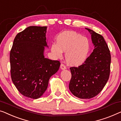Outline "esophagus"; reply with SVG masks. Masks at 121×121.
I'll use <instances>...</instances> for the list:
<instances>
[{"label": "esophagus", "mask_w": 121, "mask_h": 121, "mask_svg": "<svg viewBox=\"0 0 121 121\" xmlns=\"http://www.w3.org/2000/svg\"><path fill=\"white\" fill-rule=\"evenodd\" d=\"M66 68V66L64 64H63V63H62L60 64V69H62V70H65Z\"/></svg>", "instance_id": "esophagus-1"}]
</instances>
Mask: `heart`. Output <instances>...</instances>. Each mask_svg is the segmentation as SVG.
Listing matches in <instances>:
<instances>
[{
    "instance_id": "1",
    "label": "heart",
    "mask_w": 121,
    "mask_h": 121,
    "mask_svg": "<svg viewBox=\"0 0 121 121\" xmlns=\"http://www.w3.org/2000/svg\"><path fill=\"white\" fill-rule=\"evenodd\" d=\"M90 50V43L87 38L75 31H64L57 36V44L51 45V51L57 57H60L65 52L67 63L78 66L86 60Z\"/></svg>"
}]
</instances>
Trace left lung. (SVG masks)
Listing matches in <instances>:
<instances>
[{
	"label": "left lung",
	"mask_w": 121,
	"mask_h": 121,
	"mask_svg": "<svg viewBox=\"0 0 121 121\" xmlns=\"http://www.w3.org/2000/svg\"><path fill=\"white\" fill-rule=\"evenodd\" d=\"M86 29L91 34L93 51L81 65L70 68L69 90L81 99L92 98L102 91L109 78L111 64L110 51L103 36Z\"/></svg>",
	"instance_id": "left-lung-1"
}]
</instances>
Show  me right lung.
<instances>
[{
	"label": "right lung",
	"instance_id": "right-lung-1",
	"mask_svg": "<svg viewBox=\"0 0 121 121\" xmlns=\"http://www.w3.org/2000/svg\"><path fill=\"white\" fill-rule=\"evenodd\" d=\"M47 27L30 26L16 35L10 51L12 81L25 97L40 98L48 88L51 76L58 70L60 63L45 58L48 46Z\"/></svg>",
	"mask_w": 121,
	"mask_h": 121
}]
</instances>
